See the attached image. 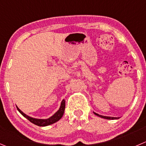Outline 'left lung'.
<instances>
[{
  "instance_id": "left-lung-1",
  "label": "left lung",
  "mask_w": 146,
  "mask_h": 146,
  "mask_svg": "<svg viewBox=\"0 0 146 146\" xmlns=\"http://www.w3.org/2000/svg\"><path fill=\"white\" fill-rule=\"evenodd\" d=\"M94 114H96V115H98V116L100 117V118H105V119H108V120H115V119H118V118H115V117H109V116H103V115H99V114L98 113H94Z\"/></svg>"
}]
</instances>
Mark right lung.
Here are the masks:
<instances>
[{"instance_id": "add662e5", "label": "right lung", "mask_w": 146, "mask_h": 146, "mask_svg": "<svg viewBox=\"0 0 146 146\" xmlns=\"http://www.w3.org/2000/svg\"><path fill=\"white\" fill-rule=\"evenodd\" d=\"M65 108H66V101H65V100H63L61 102L60 107V108H59L58 111L53 116L48 118V119H37V118H31V117L28 116L26 114L24 113L23 112H22L18 107H17V109H18V111H19L25 118H26L29 121H31L32 123L35 124V125H38V126H47V125H51V124L57 122V121H58L59 120L62 118L63 113H64Z\"/></svg>"}]
</instances>
